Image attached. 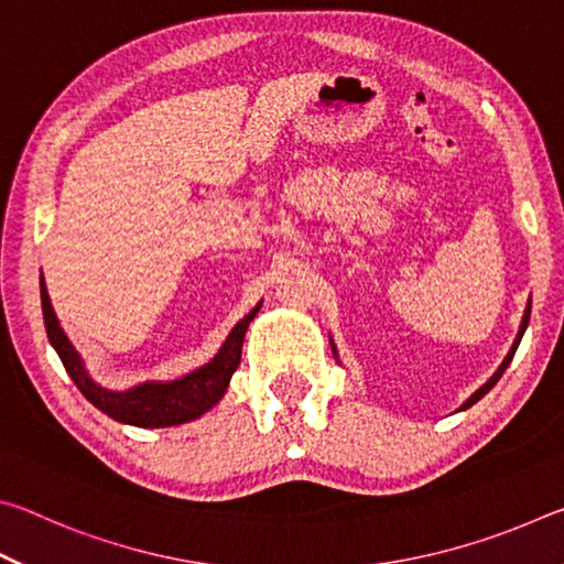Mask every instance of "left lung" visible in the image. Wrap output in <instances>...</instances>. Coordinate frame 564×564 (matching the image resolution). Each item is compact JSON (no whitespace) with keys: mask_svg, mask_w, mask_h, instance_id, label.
Masks as SVG:
<instances>
[{"mask_svg":"<svg viewBox=\"0 0 564 564\" xmlns=\"http://www.w3.org/2000/svg\"><path fill=\"white\" fill-rule=\"evenodd\" d=\"M532 303V301H530ZM528 303V308H524V316H522V323H520V330H518V338H514V343H512V348H510V352H508V356H505V360H502V366L498 368V370H495V376L488 380V383H485L480 390H475V393L470 395V398H467L465 400V405H463V410L465 408H470V405H475L477 403V400H480L482 395H488L490 393V388L495 386V383H498V380L502 378V373H505V368H508L510 366V360H512V356H514V350H518V346H520V340H522V333H524V328H528V323H530V308H532V305Z\"/></svg>","mask_w":564,"mask_h":564,"instance_id":"8db88e82","label":"left lung"}]
</instances>
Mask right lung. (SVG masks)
I'll return each instance as SVG.
<instances>
[{
  "instance_id": "add662e5",
  "label": "right lung",
  "mask_w": 564,
  "mask_h": 564,
  "mask_svg": "<svg viewBox=\"0 0 564 564\" xmlns=\"http://www.w3.org/2000/svg\"><path fill=\"white\" fill-rule=\"evenodd\" d=\"M40 285H42V313H44L46 336H50L54 350L59 352L66 373L72 376L76 388L82 390V395L87 398L91 405H97L101 413L119 420V423L137 425V427L181 425V423H188V420L202 417L206 410H212L218 400L224 398L228 383H231V376L236 373L238 362H241L246 328L261 308L259 303L251 313H248V316L238 321L234 330L228 333L221 350L214 356V360H208L206 366L196 368L194 373H188L178 380H169V383L149 380V383L133 386L129 390H109L99 386L97 380L87 373L82 356L74 350L72 340L66 338V333L62 330L59 321H56V313L52 308L50 293H46L44 275Z\"/></svg>"
}]
</instances>
